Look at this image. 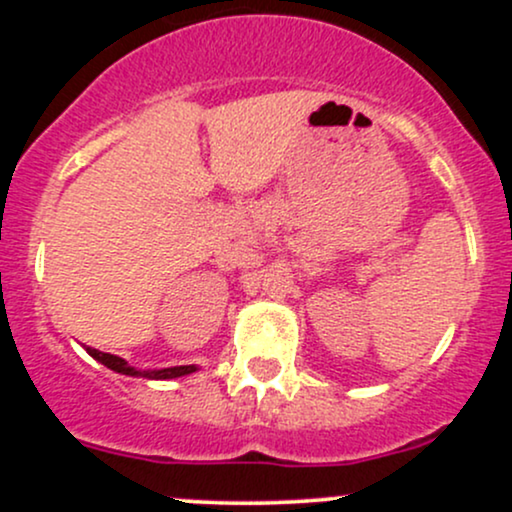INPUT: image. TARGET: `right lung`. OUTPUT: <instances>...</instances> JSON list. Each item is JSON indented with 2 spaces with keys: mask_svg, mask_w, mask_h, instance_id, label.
Masks as SVG:
<instances>
[{
  "mask_svg": "<svg viewBox=\"0 0 512 512\" xmlns=\"http://www.w3.org/2000/svg\"><path fill=\"white\" fill-rule=\"evenodd\" d=\"M88 354H91L96 361H101L103 366H108L110 370H115V373H122V375H142V378H151V380H170V378H180V375H187V373H195V366H175V368H163V370H137L132 366H127L125 358L120 356H113V354H103V351L98 349H91L88 346Z\"/></svg>",
  "mask_w": 512,
  "mask_h": 512,
  "instance_id": "add662e5",
  "label": "right lung"
}]
</instances>
